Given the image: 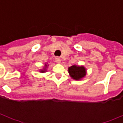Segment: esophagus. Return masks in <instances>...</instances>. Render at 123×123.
I'll list each match as a JSON object with an SVG mask.
<instances>
[{"label":"esophagus","mask_w":123,"mask_h":123,"mask_svg":"<svg viewBox=\"0 0 123 123\" xmlns=\"http://www.w3.org/2000/svg\"><path fill=\"white\" fill-rule=\"evenodd\" d=\"M61 61V59H60V57H59V56H56V57H55V62H56V63H60Z\"/></svg>","instance_id":"obj_1"}]
</instances>
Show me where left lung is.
I'll return each instance as SVG.
<instances>
[{"mask_svg": "<svg viewBox=\"0 0 123 123\" xmlns=\"http://www.w3.org/2000/svg\"><path fill=\"white\" fill-rule=\"evenodd\" d=\"M70 76L75 80H80L86 75V69L84 67L73 65L68 68Z\"/></svg>", "mask_w": 123, "mask_h": 123, "instance_id": "1", "label": "left lung"}]
</instances>
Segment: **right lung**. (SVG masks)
Segmentation results:
<instances>
[{
    "instance_id": "add662e5",
    "label": "right lung",
    "mask_w": 123,
    "mask_h": 123,
    "mask_svg": "<svg viewBox=\"0 0 123 123\" xmlns=\"http://www.w3.org/2000/svg\"><path fill=\"white\" fill-rule=\"evenodd\" d=\"M45 66H46V67H47V64H46ZM41 72H44V70H42V71H41Z\"/></svg>"
}]
</instances>
